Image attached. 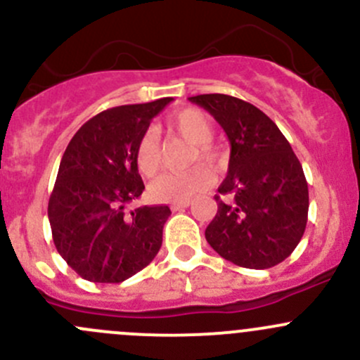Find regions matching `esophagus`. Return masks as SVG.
Wrapping results in <instances>:
<instances>
[{
    "label": "esophagus",
    "instance_id": "34e87169",
    "mask_svg": "<svg viewBox=\"0 0 360 360\" xmlns=\"http://www.w3.org/2000/svg\"><path fill=\"white\" fill-rule=\"evenodd\" d=\"M186 207H190V202H181V203H172V205H170V209L174 210V212H176V210H183V209H186Z\"/></svg>",
    "mask_w": 360,
    "mask_h": 360
}]
</instances>
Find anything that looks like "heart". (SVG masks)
I'll return each instance as SVG.
<instances>
[{
    "instance_id": "obj_1",
    "label": "heart",
    "mask_w": 360,
    "mask_h": 360,
    "mask_svg": "<svg viewBox=\"0 0 360 360\" xmlns=\"http://www.w3.org/2000/svg\"><path fill=\"white\" fill-rule=\"evenodd\" d=\"M167 127L193 144V150L188 155V165H195L184 172L163 174L151 183L150 191L157 200L162 202H190L212 184L214 176L205 165L216 167L219 163V153L210 141L214 139V127L202 111L186 108L167 118ZM136 165L144 177L157 176L162 169V146L158 136L153 130H148L139 137L136 144Z\"/></svg>"
}]
</instances>
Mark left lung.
Returning a JSON list of instances; mask_svg holds the SVG:
<instances>
[{
  "label": "left lung",
  "instance_id": "8db88e82",
  "mask_svg": "<svg viewBox=\"0 0 360 360\" xmlns=\"http://www.w3.org/2000/svg\"><path fill=\"white\" fill-rule=\"evenodd\" d=\"M190 101L216 118L231 144L207 242L238 266L264 270L282 263L300 244L308 219V184L291 144L250 103L224 94Z\"/></svg>",
  "mask_w": 360,
  "mask_h": 360
}]
</instances>
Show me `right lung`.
<instances>
[{
    "label": "right lung",
    "instance_id": "obj_1",
    "mask_svg": "<svg viewBox=\"0 0 360 360\" xmlns=\"http://www.w3.org/2000/svg\"><path fill=\"white\" fill-rule=\"evenodd\" d=\"M170 97L106 110L69 141L49 200L53 244L82 278L118 284L146 268L162 248L170 209H129L144 191L136 144Z\"/></svg>",
    "mask_w": 360,
    "mask_h": 360
}]
</instances>
